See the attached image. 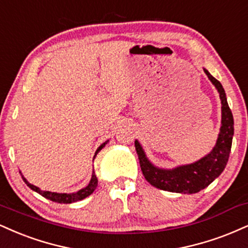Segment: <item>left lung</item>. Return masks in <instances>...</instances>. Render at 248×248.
I'll use <instances>...</instances> for the list:
<instances>
[{"label": "left lung", "instance_id": "obj_1", "mask_svg": "<svg viewBox=\"0 0 248 248\" xmlns=\"http://www.w3.org/2000/svg\"><path fill=\"white\" fill-rule=\"evenodd\" d=\"M203 70L218 91L222 104V121L216 144L209 154L196 162L175 166L173 169H163L154 165L149 160L141 143L135 140L136 153L139 155L143 175L148 183L156 188L181 194L198 193L209 186L215 179L218 178L228 163L234 133L233 115L229 107L222 84L214 76H211L205 68H203Z\"/></svg>", "mask_w": 248, "mask_h": 248}]
</instances>
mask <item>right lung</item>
<instances>
[{"mask_svg": "<svg viewBox=\"0 0 248 248\" xmlns=\"http://www.w3.org/2000/svg\"><path fill=\"white\" fill-rule=\"evenodd\" d=\"M107 142H108V140L104 142L103 144L99 145V148H98L97 151H95L94 157L97 156V154L99 153L101 149L105 147V145L107 144ZM22 178H23L24 183L28 185V186L32 190H34V192L39 193L40 195H43L44 198L50 200V201L58 202V203H73V202L80 201V200L88 198L89 195H91V194L94 192V189L97 188V186H98V179H97V175H95L94 171L92 172L91 180H90V183H89L88 186L84 187V188L77 190V192H74V193H55V192H49V190H41L40 188H39V187L34 186V185H32V184H30L29 181L23 177V175H22Z\"/></svg>", "mask_w": 248, "mask_h": 248, "instance_id": "1", "label": "right lung"}]
</instances>
